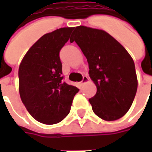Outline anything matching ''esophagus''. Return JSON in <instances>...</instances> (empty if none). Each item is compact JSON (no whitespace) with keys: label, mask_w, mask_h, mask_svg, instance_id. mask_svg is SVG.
Here are the masks:
<instances>
[{"label":"esophagus","mask_w":152,"mask_h":152,"mask_svg":"<svg viewBox=\"0 0 152 152\" xmlns=\"http://www.w3.org/2000/svg\"><path fill=\"white\" fill-rule=\"evenodd\" d=\"M89 80V78H88V77H87V76H83L82 81L80 82V84H81V85H83V84H85V83L88 82Z\"/></svg>","instance_id":"1"}]
</instances>
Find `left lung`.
I'll list each match as a JSON object with an SVG mask.
<instances>
[{
	"label": "left lung",
	"mask_w": 152,
	"mask_h": 152,
	"mask_svg": "<svg viewBox=\"0 0 152 152\" xmlns=\"http://www.w3.org/2000/svg\"><path fill=\"white\" fill-rule=\"evenodd\" d=\"M72 34L70 41L75 40L86 57L89 77L97 87L96 94L89 99L94 112L107 121L124 116L134 102L137 89L132 57L103 30L79 26Z\"/></svg>",
	"instance_id": "obj_1"
}]
</instances>
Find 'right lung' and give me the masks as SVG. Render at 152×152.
<instances>
[{
	"label": "right lung",
	"mask_w": 152,
	"mask_h": 152,
	"mask_svg": "<svg viewBox=\"0 0 152 152\" xmlns=\"http://www.w3.org/2000/svg\"><path fill=\"white\" fill-rule=\"evenodd\" d=\"M74 28H61L42 36L28 50L18 68V89L23 103L37 121L59 123L69 114L76 86L63 82L59 51Z\"/></svg>",
	"instance_id": "add662e5"
}]
</instances>
